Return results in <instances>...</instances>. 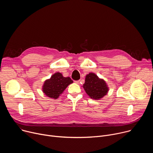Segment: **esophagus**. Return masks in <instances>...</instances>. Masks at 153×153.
I'll return each mask as SVG.
<instances>
[{
	"mask_svg": "<svg viewBox=\"0 0 153 153\" xmlns=\"http://www.w3.org/2000/svg\"><path fill=\"white\" fill-rule=\"evenodd\" d=\"M74 82L77 84H79L80 82V80H77V81H74Z\"/></svg>",
	"mask_w": 153,
	"mask_h": 153,
	"instance_id": "1",
	"label": "esophagus"
}]
</instances>
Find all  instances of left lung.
Listing matches in <instances>:
<instances>
[{
    "label": "left lung",
    "instance_id": "1",
    "mask_svg": "<svg viewBox=\"0 0 153 153\" xmlns=\"http://www.w3.org/2000/svg\"><path fill=\"white\" fill-rule=\"evenodd\" d=\"M82 86L87 95L95 100L101 99L109 91V87L105 80L99 78L94 73L86 75L85 83Z\"/></svg>",
    "mask_w": 153,
    "mask_h": 153
}]
</instances>
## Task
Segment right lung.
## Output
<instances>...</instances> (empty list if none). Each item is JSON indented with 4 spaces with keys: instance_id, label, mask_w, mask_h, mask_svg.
<instances>
[{
    "instance_id": "add662e5",
    "label": "right lung",
    "mask_w": 153,
    "mask_h": 153,
    "mask_svg": "<svg viewBox=\"0 0 153 153\" xmlns=\"http://www.w3.org/2000/svg\"><path fill=\"white\" fill-rule=\"evenodd\" d=\"M73 83V81L70 77H63L61 73L57 72L53 74L50 79L45 80L43 84L42 90L47 97L57 99L67 86Z\"/></svg>"
}]
</instances>
